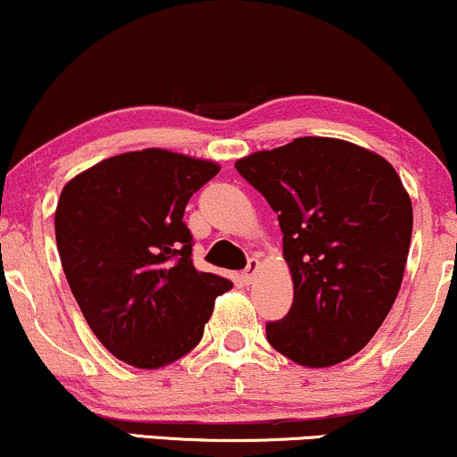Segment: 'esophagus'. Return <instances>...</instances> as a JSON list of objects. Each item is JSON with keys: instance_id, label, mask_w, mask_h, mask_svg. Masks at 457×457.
Instances as JSON below:
<instances>
[{"instance_id": "obj_1", "label": "esophagus", "mask_w": 457, "mask_h": 457, "mask_svg": "<svg viewBox=\"0 0 457 457\" xmlns=\"http://www.w3.org/2000/svg\"><path fill=\"white\" fill-rule=\"evenodd\" d=\"M258 269H260V260L258 258H249V262H246V269L243 270V275H240L243 283L253 281V275L258 272Z\"/></svg>"}]
</instances>
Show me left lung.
I'll return each mask as SVG.
<instances>
[{
  "label": "left lung",
  "instance_id": "left-lung-1",
  "mask_svg": "<svg viewBox=\"0 0 457 457\" xmlns=\"http://www.w3.org/2000/svg\"><path fill=\"white\" fill-rule=\"evenodd\" d=\"M279 219L295 281L290 312L266 324L277 353L328 367L363 350L400 292L412 204L382 156L342 139L301 137L236 162Z\"/></svg>",
  "mask_w": 457,
  "mask_h": 457
}]
</instances>
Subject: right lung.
I'll return each instance as SVG.
<instances>
[{
  "label": "right lung",
  "mask_w": 457,
  "mask_h": 457,
  "mask_svg": "<svg viewBox=\"0 0 457 457\" xmlns=\"http://www.w3.org/2000/svg\"><path fill=\"white\" fill-rule=\"evenodd\" d=\"M211 161L148 148L72 178L55 211L62 269L83 318L124 363L156 370L191 353L232 281L193 266L182 221Z\"/></svg>",
  "instance_id": "obj_1"
}]
</instances>
